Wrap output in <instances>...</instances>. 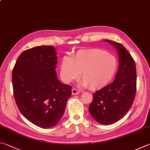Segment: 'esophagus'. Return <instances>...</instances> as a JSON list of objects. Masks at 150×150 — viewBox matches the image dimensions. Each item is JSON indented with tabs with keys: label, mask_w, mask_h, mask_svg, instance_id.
I'll return each instance as SVG.
<instances>
[{
	"label": "esophagus",
	"mask_w": 150,
	"mask_h": 150,
	"mask_svg": "<svg viewBox=\"0 0 150 150\" xmlns=\"http://www.w3.org/2000/svg\"><path fill=\"white\" fill-rule=\"evenodd\" d=\"M71 93L73 95H76V94H78L79 93H80V91L76 88H73Z\"/></svg>",
	"instance_id": "34e87169"
}]
</instances>
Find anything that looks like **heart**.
<instances>
[{
  "label": "heart",
  "mask_w": 150,
  "mask_h": 150,
  "mask_svg": "<svg viewBox=\"0 0 150 150\" xmlns=\"http://www.w3.org/2000/svg\"><path fill=\"white\" fill-rule=\"evenodd\" d=\"M117 60L108 52L98 48L81 50L61 63V77L66 83L77 79L81 73L82 86L99 89L110 83L117 70Z\"/></svg>",
  "instance_id": "1"
}]
</instances>
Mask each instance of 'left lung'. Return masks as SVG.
<instances>
[{"label":"left lung","mask_w":150,"mask_h":150,"mask_svg":"<svg viewBox=\"0 0 150 150\" xmlns=\"http://www.w3.org/2000/svg\"><path fill=\"white\" fill-rule=\"evenodd\" d=\"M115 48L119 69L113 82L93 94L88 110L102 125H111L123 117L130 110L137 91V71L134 59L122 45L104 40Z\"/></svg>","instance_id":"left-lung-1"}]
</instances>
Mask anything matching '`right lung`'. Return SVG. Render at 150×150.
<instances>
[{
    "instance_id": "add662e5",
    "label": "right lung",
    "mask_w": 150,
    "mask_h": 150,
    "mask_svg": "<svg viewBox=\"0 0 150 150\" xmlns=\"http://www.w3.org/2000/svg\"><path fill=\"white\" fill-rule=\"evenodd\" d=\"M56 48L40 46L23 51L13 69L16 104L23 117L44 129L56 126L71 95V86L57 77Z\"/></svg>"
}]
</instances>
